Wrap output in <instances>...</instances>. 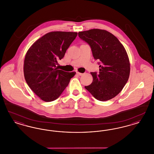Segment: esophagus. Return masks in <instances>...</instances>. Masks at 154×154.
I'll return each mask as SVG.
<instances>
[{
	"label": "esophagus",
	"instance_id": "1",
	"mask_svg": "<svg viewBox=\"0 0 154 154\" xmlns=\"http://www.w3.org/2000/svg\"><path fill=\"white\" fill-rule=\"evenodd\" d=\"M76 73H77V75H83V73H81L78 72H76Z\"/></svg>",
	"mask_w": 154,
	"mask_h": 154
}]
</instances>
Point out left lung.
<instances>
[{
  "label": "left lung",
  "mask_w": 154,
  "mask_h": 154,
  "mask_svg": "<svg viewBox=\"0 0 154 154\" xmlns=\"http://www.w3.org/2000/svg\"><path fill=\"white\" fill-rule=\"evenodd\" d=\"M78 35L90 46L100 67L99 73H91L93 81L85 88L98 100L112 99L124 87L130 74L129 60L124 47L105 30L94 29L80 32Z\"/></svg>",
  "instance_id": "8db88e82"
}]
</instances>
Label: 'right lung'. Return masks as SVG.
Segmentation results:
<instances>
[{
  "mask_svg": "<svg viewBox=\"0 0 154 154\" xmlns=\"http://www.w3.org/2000/svg\"><path fill=\"white\" fill-rule=\"evenodd\" d=\"M77 35V33L70 32L48 33L37 40L26 54L25 79L33 92L45 102L58 99L75 74L59 70L56 65Z\"/></svg>",
  "mask_w": 154,
  "mask_h": 154,
  "instance_id": "obj_1",
  "label": "right lung"
}]
</instances>
